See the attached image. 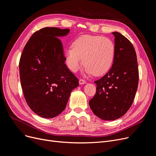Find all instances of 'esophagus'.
I'll return each mask as SVG.
<instances>
[{"instance_id": "34e87169", "label": "esophagus", "mask_w": 156, "mask_h": 156, "mask_svg": "<svg viewBox=\"0 0 156 156\" xmlns=\"http://www.w3.org/2000/svg\"><path fill=\"white\" fill-rule=\"evenodd\" d=\"M86 83H87V82H86L85 80H84L80 79V80H79V83H80V85H83V84H85Z\"/></svg>"}]
</instances>
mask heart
<instances>
[{"label":"heart","instance_id":"b5f03b06","mask_svg":"<svg viewBox=\"0 0 156 156\" xmlns=\"http://www.w3.org/2000/svg\"><path fill=\"white\" fill-rule=\"evenodd\" d=\"M115 55L116 47L111 39L90 34L77 38L73 45L64 51L66 63L69 70L77 72L83 62L86 72L96 76H102L110 70Z\"/></svg>","mask_w":156,"mask_h":156}]
</instances>
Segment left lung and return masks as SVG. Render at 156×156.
Here are the masks:
<instances>
[{"label": "left lung", "mask_w": 156, "mask_h": 156, "mask_svg": "<svg viewBox=\"0 0 156 156\" xmlns=\"http://www.w3.org/2000/svg\"><path fill=\"white\" fill-rule=\"evenodd\" d=\"M116 55L111 69L94 83L96 92L89 101L90 109L99 118L112 121L128 111L139 81L137 56L133 45L118 32H113Z\"/></svg>", "instance_id": "8db88e82"}]
</instances>
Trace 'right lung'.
Returning <instances> with one entry per match:
<instances>
[{
    "instance_id": "obj_1",
    "label": "right lung",
    "mask_w": 156,
    "mask_h": 156,
    "mask_svg": "<svg viewBox=\"0 0 156 156\" xmlns=\"http://www.w3.org/2000/svg\"><path fill=\"white\" fill-rule=\"evenodd\" d=\"M69 29L45 27L33 34L19 62L20 82L28 106L39 116L52 118L66 107L78 80L65 64L62 44Z\"/></svg>"
}]
</instances>
